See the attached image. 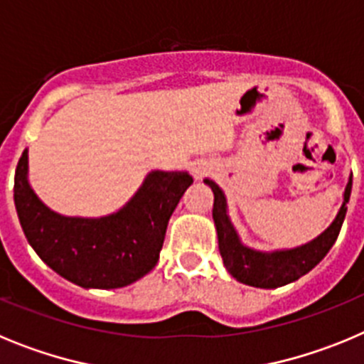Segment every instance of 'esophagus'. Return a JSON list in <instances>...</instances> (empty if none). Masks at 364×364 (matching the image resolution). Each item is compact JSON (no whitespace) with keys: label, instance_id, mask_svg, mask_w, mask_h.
<instances>
[{"label":"esophagus","instance_id":"obj_1","mask_svg":"<svg viewBox=\"0 0 364 364\" xmlns=\"http://www.w3.org/2000/svg\"><path fill=\"white\" fill-rule=\"evenodd\" d=\"M189 169H191L195 178H202V176L208 173V164L202 162V160H195V162H191V167H189Z\"/></svg>","mask_w":364,"mask_h":364}]
</instances>
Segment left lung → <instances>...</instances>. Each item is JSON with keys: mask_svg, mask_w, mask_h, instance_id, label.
Listing matches in <instances>:
<instances>
[{"mask_svg": "<svg viewBox=\"0 0 364 364\" xmlns=\"http://www.w3.org/2000/svg\"><path fill=\"white\" fill-rule=\"evenodd\" d=\"M204 184L210 186L215 195L213 220L218 237V252H220L228 273L242 284L269 290V288L290 284L302 275H306L319 264L330 252V247L336 244L341 226L346 217V204H348L350 193H352V175H350L345 193H343V204H341L332 224L323 233L302 246L273 250V252H260L255 247L246 246L231 222L230 213H228L226 195L220 186L210 178H204Z\"/></svg>", "mask_w": 364, "mask_h": 364, "instance_id": "obj_1", "label": "left lung"}]
</instances>
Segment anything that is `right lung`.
Segmentation results:
<instances>
[{"label": "right lung", "instance_id": "right-lung-1", "mask_svg": "<svg viewBox=\"0 0 364 364\" xmlns=\"http://www.w3.org/2000/svg\"><path fill=\"white\" fill-rule=\"evenodd\" d=\"M191 184L188 171L154 169L114 213L65 217L34 193L25 149L16 167L14 204L28 244L45 264L87 290H112L133 284L156 266L167 222Z\"/></svg>", "mask_w": 364, "mask_h": 364}]
</instances>
